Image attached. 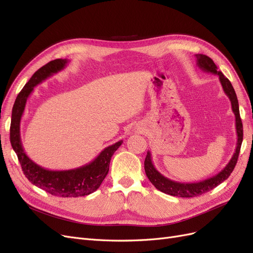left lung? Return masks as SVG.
I'll return each instance as SVG.
<instances>
[{
  "label": "left lung",
  "mask_w": 253,
  "mask_h": 253,
  "mask_svg": "<svg viewBox=\"0 0 253 253\" xmlns=\"http://www.w3.org/2000/svg\"><path fill=\"white\" fill-rule=\"evenodd\" d=\"M196 57V64L201 68L202 71L207 73H212L218 76L219 81L225 94L230 99L232 111L235 115V127H236V135H237V141H236V148L235 152L230 159V162L227 164V166L216 175L212 176L210 178H207L203 181L198 182H177L171 180L169 178L165 177L163 174H160L156 168L152 163L151 153L148 151L147 157L144 160V171L147 174L149 180L154 185L156 189H158L162 192L169 194L172 196H178V197H195L198 195H202L206 192H209L210 190L214 189L219 183L225 181L230 174L232 173L234 167L237 163V158H239L241 145L243 141V124L240 116V109H239V101H237V97L235 94V90L232 86L231 82L229 81L224 74L217 71V66L213 62V60L206 55L198 53L195 55Z\"/></svg>",
  "instance_id": "1"
}]
</instances>
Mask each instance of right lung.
<instances>
[{
  "instance_id": "add662e5",
  "label": "right lung",
  "mask_w": 253,
  "mask_h": 253,
  "mask_svg": "<svg viewBox=\"0 0 253 253\" xmlns=\"http://www.w3.org/2000/svg\"><path fill=\"white\" fill-rule=\"evenodd\" d=\"M67 63L68 60L66 59L50 61L40 70H38L25 84V86L22 88L12 108L10 142L18 156L23 173L33 185L55 196L79 197L93 193L100 187L101 182L109 173L111 158L115 151L122 144V140L105 148L89 164L76 168V169L53 171L37 165L26 155L20 135L21 119L25 110L27 99L33 93L34 87L53 74L62 71Z\"/></svg>"
}]
</instances>
